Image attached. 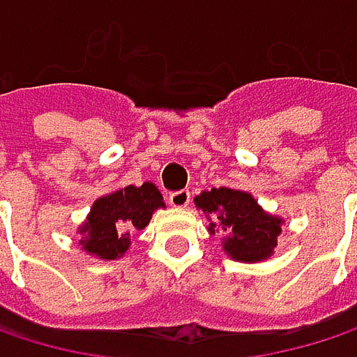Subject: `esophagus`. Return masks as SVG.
Returning a JSON list of instances; mask_svg holds the SVG:
<instances>
[{
    "label": "esophagus",
    "mask_w": 357,
    "mask_h": 357,
    "mask_svg": "<svg viewBox=\"0 0 357 357\" xmlns=\"http://www.w3.org/2000/svg\"><path fill=\"white\" fill-rule=\"evenodd\" d=\"M169 204L176 206V208H183L190 204V192L188 190H178V192H172L169 194Z\"/></svg>",
    "instance_id": "esophagus-1"
}]
</instances>
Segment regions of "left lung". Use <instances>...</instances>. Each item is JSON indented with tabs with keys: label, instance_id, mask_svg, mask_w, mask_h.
<instances>
[{
	"label": "left lung",
	"instance_id": "8db88e82",
	"mask_svg": "<svg viewBox=\"0 0 357 357\" xmlns=\"http://www.w3.org/2000/svg\"><path fill=\"white\" fill-rule=\"evenodd\" d=\"M194 202L204 213L215 215L208 231L223 234V248L231 258L256 262L271 256L277 246L281 219L266 215L246 192L213 188L196 196Z\"/></svg>",
	"mask_w": 357,
	"mask_h": 357
}]
</instances>
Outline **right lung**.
I'll use <instances>...</instances> for the list:
<instances>
[{"label":"right lung","mask_w":357,"mask_h":357,"mask_svg":"<svg viewBox=\"0 0 357 357\" xmlns=\"http://www.w3.org/2000/svg\"><path fill=\"white\" fill-rule=\"evenodd\" d=\"M159 206H165L163 196L151 181L138 188L128 185L99 198L80 229L84 234V240H80L82 248L107 260L121 256L130 246V231L144 229Z\"/></svg>","instance_id":"add662e5"}]
</instances>
